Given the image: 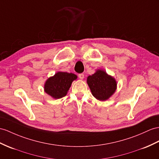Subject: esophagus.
I'll use <instances>...</instances> for the list:
<instances>
[{"label":"esophagus","instance_id":"esophagus-1","mask_svg":"<svg viewBox=\"0 0 159 159\" xmlns=\"http://www.w3.org/2000/svg\"><path fill=\"white\" fill-rule=\"evenodd\" d=\"M78 77H79L80 79L83 80L84 78V73H80V74L78 75Z\"/></svg>","mask_w":159,"mask_h":159}]
</instances>
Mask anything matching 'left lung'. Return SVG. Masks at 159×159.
Wrapping results in <instances>:
<instances>
[{"instance_id":"obj_1","label":"left lung","mask_w":159,"mask_h":159,"mask_svg":"<svg viewBox=\"0 0 159 159\" xmlns=\"http://www.w3.org/2000/svg\"><path fill=\"white\" fill-rule=\"evenodd\" d=\"M87 83L92 95L99 100H106L116 90L117 82L113 77L102 70H98L88 77Z\"/></svg>"}]
</instances>
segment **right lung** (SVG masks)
Instances as JSON below:
<instances>
[{"label":"right lung","mask_w":159,"mask_h":159,"mask_svg":"<svg viewBox=\"0 0 159 159\" xmlns=\"http://www.w3.org/2000/svg\"><path fill=\"white\" fill-rule=\"evenodd\" d=\"M76 79L77 75L73 73L58 72L46 81L44 90L54 98H61L66 96L72 82Z\"/></svg>","instance_id":"1"}]
</instances>
